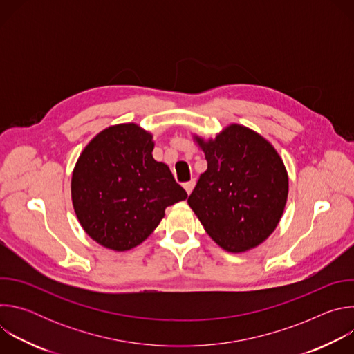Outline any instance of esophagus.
I'll list each match as a JSON object with an SVG mask.
<instances>
[{"label": "esophagus", "instance_id": "esophagus-1", "mask_svg": "<svg viewBox=\"0 0 354 354\" xmlns=\"http://www.w3.org/2000/svg\"><path fill=\"white\" fill-rule=\"evenodd\" d=\"M194 185H196V180H194V179H192V180H189V182H186V183L183 185V187H185V190H186V193H187V194H190V193H192V190H193Z\"/></svg>", "mask_w": 354, "mask_h": 354}]
</instances>
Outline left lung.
I'll return each mask as SVG.
<instances>
[{
	"instance_id": "1",
	"label": "left lung",
	"mask_w": 354,
	"mask_h": 354,
	"mask_svg": "<svg viewBox=\"0 0 354 354\" xmlns=\"http://www.w3.org/2000/svg\"><path fill=\"white\" fill-rule=\"evenodd\" d=\"M207 169L187 203L207 234L228 252L262 243L277 227L288 193L284 164L258 133L232 124L205 142Z\"/></svg>"
}]
</instances>
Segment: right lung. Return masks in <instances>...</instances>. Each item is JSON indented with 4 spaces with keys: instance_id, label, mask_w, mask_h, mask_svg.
<instances>
[{
    "instance_id": "add662e5",
    "label": "right lung",
    "mask_w": 354,
    "mask_h": 354,
    "mask_svg": "<svg viewBox=\"0 0 354 354\" xmlns=\"http://www.w3.org/2000/svg\"><path fill=\"white\" fill-rule=\"evenodd\" d=\"M153 149V136L134 123L105 129L84 148L71 197L80 224L97 243L113 250L137 246L168 206L187 197Z\"/></svg>"
}]
</instances>
